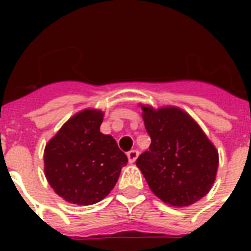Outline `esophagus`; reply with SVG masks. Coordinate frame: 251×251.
<instances>
[{
  "mask_svg": "<svg viewBox=\"0 0 251 251\" xmlns=\"http://www.w3.org/2000/svg\"><path fill=\"white\" fill-rule=\"evenodd\" d=\"M138 155H139V152H138L137 150H131V151H129V152H127V159H129L130 164H133L134 161L137 160Z\"/></svg>",
  "mask_w": 251,
  "mask_h": 251,
  "instance_id": "esophagus-1",
  "label": "esophagus"
}]
</instances>
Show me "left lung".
Here are the masks:
<instances>
[{"instance_id":"left-lung-1","label":"left lung","mask_w":251,"mask_h":251,"mask_svg":"<svg viewBox=\"0 0 251 251\" xmlns=\"http://www.w3.org/2000/svg\"><path fill=\"white\" fill-rule=\"evenodd\" d=\"M141 108L151 145L137 159V167L151 191L169 206L198 202L216 178V147L194 118L178 106L155 109L141 104Z\"/></svg>"}]
</instances>
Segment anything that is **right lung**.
I'll return each instance as SVG.
<instances>
[{
	"instance_id": "add662e5",
	"label": "right lung",
	"mask_w": 251,
	"mask_h": 251,
	"mask_svg": "<svg viewBox=\"0 0 251 251\" xmlns=\"http://www.w3.org/2000/svg\"><path fill=\"white\" fill-rule=\"evenodd\" d=\"M102 117V110H80L45 146V177L66 202L79 206L100 202L127 163L116 139L100 131Z\"/></svg>"
}]
</instances>
